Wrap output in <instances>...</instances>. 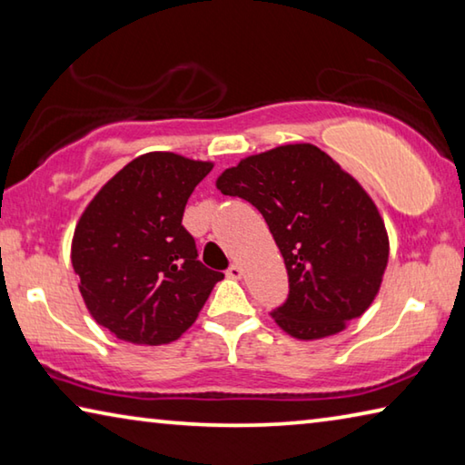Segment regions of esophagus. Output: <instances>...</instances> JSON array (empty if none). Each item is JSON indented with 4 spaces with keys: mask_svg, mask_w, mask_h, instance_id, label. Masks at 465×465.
<instances>
[{
    "mask_svg": "<svg viewBox=\"0 0 465 465\" xmlns=\"http://www.w3.org/2000/svg\"><path fill=\"white\" fill-rule=\"evenodd\" d=\"M227 277L230 279H242L243 277V269L240 264H232L230 271H227Z\"/></svg>",
    "mask_w": 465,
    "mask_h": 465,
    "instance_id": "esophagus-1",
    "label": "esophagus"
}]
</instances>
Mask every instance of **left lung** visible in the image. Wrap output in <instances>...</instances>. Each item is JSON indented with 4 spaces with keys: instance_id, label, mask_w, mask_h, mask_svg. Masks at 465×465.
<instances>
[{
    "instance_id": "8db88e82",
    "label": "left lung",
    "mask_w": 465,
    "mask_h": 465,
    "mask_svg": "<svg viewBox=\"0 0 465 465\" xmlns=\"http://www.w3.org/2000/svg\"><path fill=\"white\" fill-rule=\"evenodd\" d=\"M223 194L261 211L282 254L289 297L271 316L297 341L342 332L363 316L388 266L390 240L375 203L312 143L248 155L217 178Z\"/></svg>"
}]
</instances>
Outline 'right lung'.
Wrapping results in <instances>:
<instances>
[{
	"mask_svg": "<svg viewBox=\"0 0 465 465\" xmlns=\"http://www.w3.org/2000/svg\"><path fill=\"white\" fill-rule=\"evenodd\" d=\"M213 162L172 152L135 157L75 225L72 264L90 316L133 344H170L194 324L222 272L196 261L183 215Z\"/></svg>",
	"mask_w": 465,
	"mask_h": 465,
	"instance_id": "obj_1",
	"label": "right lung"
}]
</instances>
